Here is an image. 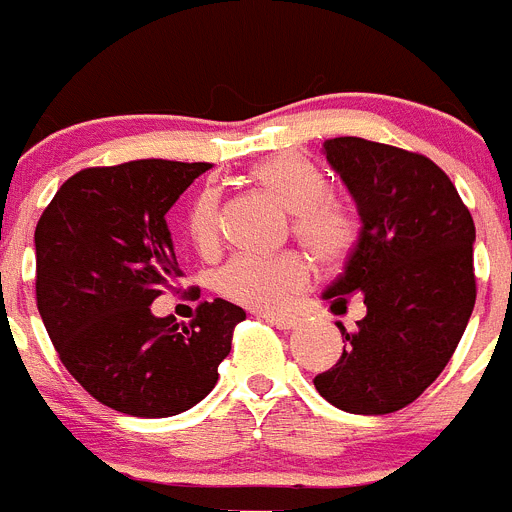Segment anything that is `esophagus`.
I'll return each mask as SVG.
<instances>
[{
	"label": "esophagus",
	"instance_id": "obj_1",
	"mask_svg": "<svg viewBox=\"0 0 512 512\" xmlns=\"http://www.w3.org/2000/svg\"><path fill=\"white\" fill-rule=\"evenodd\" d=\"M271 325H277L279 330H295L300 325V320L292 318V315H264Z\"/></svg>",
	"mask_w": 512,
	"mask_h": 512
}]
</instances>
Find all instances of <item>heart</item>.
Wrapping results in <instances>:
<instances>
[{"label":"heart","instance_id":"1","mask_svg":"<svg viewBox=\"0 0 512 512\" xmlns=\"http://www.w3.org/2000/svg\"><path fill=\"white\" fill-rule=\"evenodd\" d=\"M251 179L292 215V230L320 264H338L359 238V217L351 202L328 194L323 171L300 156H271L251 169ZM189 241L202 256L220 248V200L202 192L187 215ZM310 282V261L300 251L241 253L217 274V289L230 302L259 312L282 310Z\"/></svg>","mask_w":512,"mask_h":512}]
</instances>
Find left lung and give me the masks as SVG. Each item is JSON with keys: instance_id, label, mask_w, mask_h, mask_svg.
<instances>
[{"instance_id": "left-lung-1", "label": "left lung", "mask_w": 512, "mask_h": 512, "mask_svg": "<svg viewBox=\"0 0 512 512\" xmlns=\"http://www.w3.org/2000/svg\"><path fill=\"white\" fill-rule=\"evenodd\" d=\"M323 151L361 217L323 300L341 312L359 292L366 315L351 333L336 323L346 346L315 390L346 413H395L436 382L464 336L477 300L474 220L431 158L351 135Z\"/></svg>"}]
</instances>
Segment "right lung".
I'll use <instances>...</instances> for the list:
<instances>
[{
  "label": "right lung",
  "instance_id": "right-lung-1",
  "mask_svg": "<svg viewBox=\"0 0 512 512\" xmlns=\"http://www.w3.org/2000/svg\"><path fill=\"white\" fill-rule=\"evenodd\" d=\"M210 164L143 158L81 169L35 228V297L58 359L97 402L169 418L205 400L246 312L217 297L189 325L153 300L182 277L166 212Z\"/></svg>",
  "mask_w": 512,
  "mask_h": 512
}]
</instances>
